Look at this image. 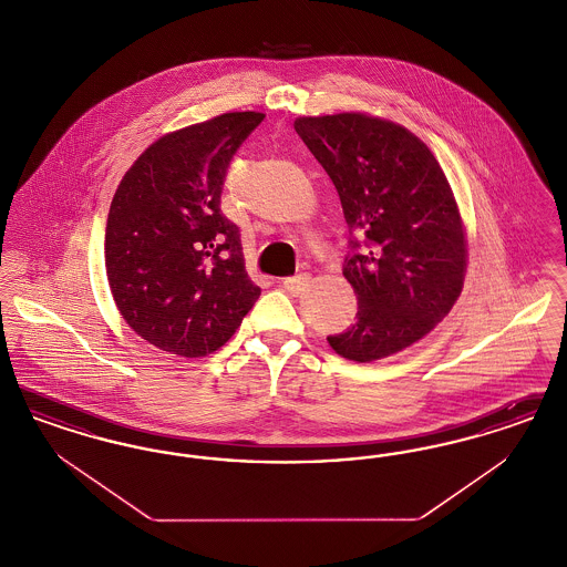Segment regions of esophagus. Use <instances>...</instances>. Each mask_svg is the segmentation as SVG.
I'll use <instances>...</instances> for the list:
<instances>
[{"mask_svg": "<svg viewBox=\"0 0 567 567\" xmlns=\"http://www.w3.org/2000/svg\"><path fill=\"white\" fill-rule=\"evenodd\" d=\"M308 285H310V274H297V276H291V278H285V280H282V287H285L291 296H299Z\"/></svg>", "mask_w": 567, "mask_h": 567, "instance_id": "obj_1", "label": "esophagus"}]
</instances>
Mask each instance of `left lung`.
I'll return each instance as SVG.
<instances>
[{
  "label": "left lung",
  "mask_w": 567,
  "mask_h": 567,
  "mask_svg": "<svg viewBox=\"0 0 567 567\" xmlns=\"http://www.w3.org/2000/svg\"><path fill=\"white\" fill-rule=\"evenodd\" d=\"M293 127L336 185L351 234L342 274L359 308L327 342L359 363L404 351L463 287L467 248L451 185L432 151L391 121L342 112Z\"/></svg>",
  "instance_id": "left-lung-1"
}]
</instances>
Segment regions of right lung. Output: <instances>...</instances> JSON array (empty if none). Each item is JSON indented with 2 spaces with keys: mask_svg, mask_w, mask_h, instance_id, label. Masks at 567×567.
Instances as JSON below:
<instances>
[{
  "mask_svg": "<svg viewBox=\"0 0 567 567\" xmlns=\"http://www.w3.org/2000/svg\"><path fill=\"white\" fill-rule=\"evenodd\" d=\"M264 118L227 112L163 135L112 197L110 291L127 324L162 351H218L261 296L244 268L240 227L220 213V193L234 155Z\"/></svg>",
  "mask_w": 567,
  "mask_h": 567,
  "instance_id": "right-lung-1",
  "label": "right lung"
}]
</instances>
